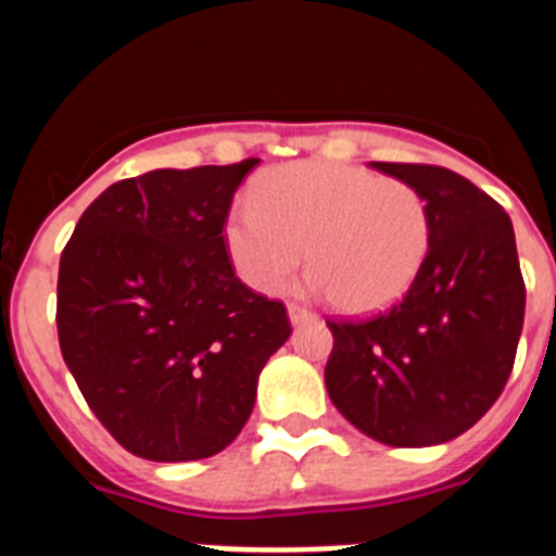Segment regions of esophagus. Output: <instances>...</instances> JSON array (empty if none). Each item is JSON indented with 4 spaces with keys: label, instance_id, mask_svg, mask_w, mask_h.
Wrapping results in <instances>:
<instances>
[{
    "label": "esophagus",
    "instance_id": "esophagus-1",
    "mask_svg": "<svg viewBox=\"0 0 556 556\" xmlns=\"http://www.w3.org/2000/svg\"><path fill=\"white\" fill-rule=\"evenodd\" d=\"M287 314H289V323H292V326H303V323L314 320V314L308 312V308L298 306V303H289Z\"/></svg>",
    "mask_w": 556,
    "mask_h": 556
}]
</instances>
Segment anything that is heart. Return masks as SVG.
Masks as SVG:
<instances>
[{
    "label": "heart",
    "instance_id": "heart-1",
    "mask_svg": "<svg viewBox=\"0 0 556 556\" xmlns=\"http://www.w3.org/2000/svg\"><path fill=\"white\" fill-rule=\"evenodd\" d=\"M306 248V292L353 314L378 312L404 298L429 258V203L404 180L306 161L267 175L225 223L236 275L262 294L281 292Z\"/></svg>",
    "mask_w": 556,
    "mask_h": 556
}]
</instances>
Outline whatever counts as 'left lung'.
<instances>
[{
    "label": "left lung",
    "instance_id": "obj_1",
    "mask_svg": "<svg viewBox=\"0 0 556 556\" xmlns=\"http://www.w3.org/2000/svg\"><path fill=\"white\" fill-rule=\"evenodd\" d=\"M372 169L415 186L431 211L424 269L392 308L328 320L326 390L348 424L395 448L448 443L501 395L518 351L527 289L509 214L443 166Z\"/></svg>",
    "mask_w": 556,
    "mask_h": 556
}]
</instances>
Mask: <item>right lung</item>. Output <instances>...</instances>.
Wrapping results in <instances>:
<instances>
[{
    "label": "right lung",
    "mask_w": 556,
    "mask_h": 556,
    "mask_svg": "<svg viewBox=\"0 0 556 556\" xmlns=\"http://www.w3.org/2000/svg\"><path fill=\"white\" fill-rule=\"evenodd\" d=\"M258 159L108 186L61 255L58 339L100 424L130 454L191 462L248 424L258 372L292 333L225 253L230 200Z\"/></svg>",
    "instance_id": "obj_1"
}]
</instances>
